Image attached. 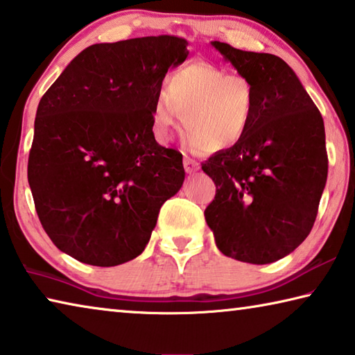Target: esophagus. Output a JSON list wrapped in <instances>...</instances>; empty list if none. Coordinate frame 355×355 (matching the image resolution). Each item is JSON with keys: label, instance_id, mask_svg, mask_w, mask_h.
<instances>
[{"label": "esophagus", "instance_id": "esophagus-1", "mask_svg": "<svg viewBox=\"0 0 355 355\" xmlns=\"http://www.w3.org/2000/svg\"><path fill=\"white\" fill-rule=\"evenodd\" d=\"M184 170L187 171L189 174L195 173L200 170V164L193 159H190V157H184Z\"/></svg>", "mask_w": 355, "mask_h": 355}]
</instances>
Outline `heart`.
Masks as SVG:
<instances>
[{"instance_id":"b5f03b06","label":"heart","mask_w":355,"mask_h":355,"mask_svg":"<svg viewBox=\"0 0 355 355\" xmlns=\"http://www.w3.org/2000/svg\"><path fill=\"white\" fill-rule=\"evenodd\" d=\"M258 108V91L245 75L191 61L166 77L153 107V127L160 141H170L184 118L190 148L223 150L247 135Z\"/></svg>"}]
</instances>
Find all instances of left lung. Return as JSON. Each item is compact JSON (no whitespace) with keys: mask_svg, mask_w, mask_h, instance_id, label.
<instances>
[{"mask_svg":"<svg viewBox=\"0 0 355 355\" xmlns=\"http://www.w3.org/2000/svg\"><path fill=\"white\" fill-rule=\"evenodd\" d=\"M211 44L254 85L259 108L239 143L201 165L217 187L206 223L226 257L269 264L294 252L316 220L329 168L324 121L282 58Z\"/></svg>","mask_w":355,"mask_h":355,"instance_id":"left-lung-1","label":"left lung"}]
</instances>
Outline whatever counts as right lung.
<instances>
[{"label": "right lung", "mask_w": 355, "mask_h": 355, "mask_svg": "<svg viewBox=\"0 0 355 355\" xmlns=\"http://www.w3.org/2000/svg\"><path fill=\"white\" fill-rule=\"evenodd\" d=\"M187 45L168 34L94 44L40 98L28 182L51 242L80 263L141 254L162 205L182 187V154L155 141L153 107Z\"/></svg>", "instance_id": "obj_1"}]
</instances>
